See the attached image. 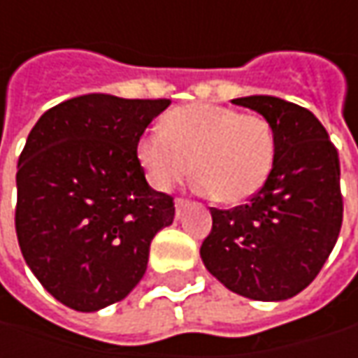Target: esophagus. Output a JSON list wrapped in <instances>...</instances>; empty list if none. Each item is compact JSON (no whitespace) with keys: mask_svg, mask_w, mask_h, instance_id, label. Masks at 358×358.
I'll list each match as a JSON object with an SVG mask.
<instances>
[{"mask_svg":"<svg viewBox=\"0 0 358 358\" xmlns=\"http://www.w3.org/2000/svg\"><path fill=\"white\" fill-rule=\"evenodd\" d=\"M187 203H189V201L183 199V197H181V199L175 201V213H177V219L181 217V213H183V209H185V207H187Z\"/></svg>","mask_w":358,"mask_h":358,"instance_id":"esophagus-1","label":"esophagus"}]
</instances>
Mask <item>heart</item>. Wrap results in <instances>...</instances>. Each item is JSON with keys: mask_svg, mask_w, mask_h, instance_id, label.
Returning <instances> with one entry per match:
<instances>
[{"mask_svg": "<svg viewBox=\"0 0 358 358\" xmlns=\"http://www.w3.org/2000/svg\"><path fill=\"white\" fill-rule=\"evenodd\" d=\"M135 153L157 191L173 189L193 167L199 193L241 203L267 181L275 133L261 115L213 103L183 105L169 111L161 127L145 131Z\"/></svg>", "mask_w": 358, "mask_h": 358, "instance_id": "1", "label": "heart"}]
</instances>
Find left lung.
Returning a JSON list of instances; mask_svg holds the SVG:
<instances>
[{"instance_id": "left-lung-1", "label": "left lung", "mask_w": 358, "mask_h": 358, "mask_svg": "<svg viewBox=\"0 0 358 358\" xmlns=\"http://www.w3.org/2000/svg\"><path fill=\"white\" fill-rule=\"evenodd\" d=\"M267 119L275 159L247 205L211 207L213 229L201 259L229 291L253 301H285L323 268L343 223L341 165L321 121L271 95L233 99Z\"/></svg>"}]
</instances>
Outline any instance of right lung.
I'll return each mask as SVG.
<instances>
[{
  "label": "right lung",
  "instance_id": "obj_1",
  "mask_svg": "<svg viewBox=\"0 0 358 358\" xmlns=\"http://www.w3.org/2000/svg\"><path fill=\"white\" fill-rule=\"evenodd\" d=\"M169 99L90 93L45 111L17 161L15 233L27 267L69 309L93 313L143 279L175 217L145 181L137 141Z\"/></svg>",
  "mask_w": 358,
  "mask_h": 358
}]
</instances>
